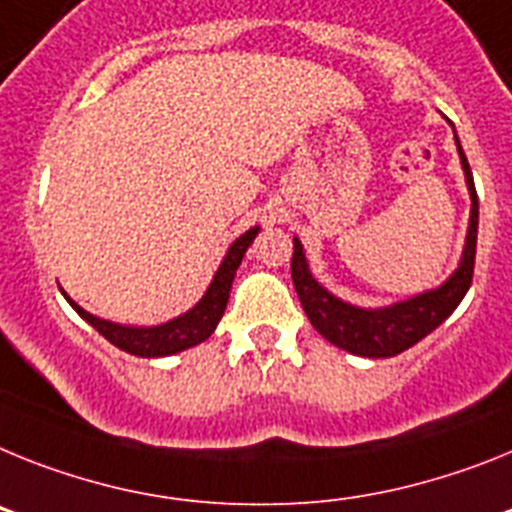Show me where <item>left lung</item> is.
I'll list each match as a JSON object with an SVG mask.
<instances>
[{
  "mask_svg": "<svg viewBox=\"0 0 512 512\" xmlns=\"http://www.w3.org/2000/svg\"><path fill=\"white\" fill-rule=\"evenodd\" d=\"M456 149H459L461 170H464V180L471 198L469 229H466V242L459 268L453 270L438 288L422 291L404 301H394L389 306H376V309L348 304V301L337 299L335 293L327 291L311 275L304 244L299 242V237H293V288L299 293V301L304 306L311 327L324 340H330L332 345L348 350L353 355H363V358H391V355H399L407 348H412V345H417L435 327H441L451 317L453 309L461 304V299H464L471 286V275H474L479 201L469 162H466L464 149L459 144V136H456Z\"/></svg>",
  "mask_w": 512,
  "mask_h": 512,
  "instance_id": "obj_1",
  "label": "left lung"
}]
</instances>
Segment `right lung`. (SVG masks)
Returning a JSON list of instances; mask_svg holds the SVG:
<instances>
[{"label": "right lung", "instance_id": "right-lung-1", "mask_svg": "<svg viewBox=\"0 0 512 512\" xmlns=\"http://www.w3.org/2000/svg\"><path fill=\"white\" fill-rule=\"evenodd\" d=\"M257 231H260V226H252L250 231H244L242 237H237L229 244V250H226L219 270L213 275L211 286L203 293V299L193 309H188L180 317L170 319V322L151 324V327H133V324L110 322V319L95 317L87 309H82L66 291L61 293H64V299L71 304V309L77 311L84 322L92 324L105 340L113 342L115 348L126 350L131 355H139V358H162V355L182 353V350L195 348L203 340H208L213 335V330H216V324L221 322L226 304H229L234 275H237V268L242 265L244 252L250 250V244L255 242Z\"/></svg>", "mask_w": 512, "mask_h": 512}]
</instances>
